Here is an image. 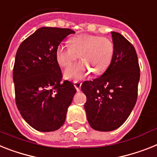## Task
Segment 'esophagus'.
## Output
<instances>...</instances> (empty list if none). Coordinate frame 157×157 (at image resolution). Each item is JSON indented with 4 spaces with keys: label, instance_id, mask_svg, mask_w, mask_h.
Masks as SVG:
<instances>
[{
    "label": "esophagus",
    "instance_id": "esophagus-1",
    "mask_svg": "<svg viewBox=\"0 0 157 157\" xmlns=\"http://www.w3.org/2000/svg\"><path fill=\"white\" fill-rule=\"evenodd\" d=\"M73 83H74V86H75V88L76 89V90L80 91V89H81V84H82V83L79 81H75Z\"/></svg>",
    "mask_w": 157,
    "mask_h": 157
}]
</instances>
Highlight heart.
Here are the masks:
<instances>
[{
  "label": "heart",
  "mask_w": 157,
  "mask_h": 157,
  "mask_svg": "<svg viewBox=\"0 0 157 157\" xmlns=\"http://www.w3.org/2000/svg\"><path fill=\"white\" fill-rule=\"evenodd\" d=\"M114 44L109 38L82 34L71 38L68 45H59L56 58L63 68H68L78 56L81 61L67 68L64 76L70 80L82 79L92 72L93 75L103 73L113 59Z\"/></svg>",
  "instance_id": "b5f03b06"
}]
</instances>
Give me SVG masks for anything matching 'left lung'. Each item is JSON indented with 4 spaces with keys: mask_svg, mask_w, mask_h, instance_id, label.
Masks as SVG:
<instances>
[{
    "mask_svg": "<svg viewBox=\"0 0 157 157\" xmlns=\"http://www.w3.org/2000/svg\"><path fill=\"white\" fill-rule=\"evenodd\" d=\"M113 59L103 74L85 81L81 90L87 97L85 109L89 125L101 132L121 127L137 100L140 66L133 45L117 32H112Z\"/></svg>",
    "mask_w": 157,
    "mask_h": 157,
    "instance_id": "1",
    "label": "left lung"
}]
</instances>
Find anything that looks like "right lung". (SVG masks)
<instances>
[{"label":"right lung","mask_w":157,"mask_h":157,"mask_svg":"<svg viewBox=\"0 0 157 157\" xmlns=\"http://www.w3.org/2000/svg\"><path fill=\"white\" fill-rule=\"evenodd\" d=\"M73 33L69 29L40 28L22 42L16 54V105L24 120L37 131H56L64 124L76 92L71 81H62L56 58L59 44Z\"/></svg>","instance_id":"1"}]
</instances>
